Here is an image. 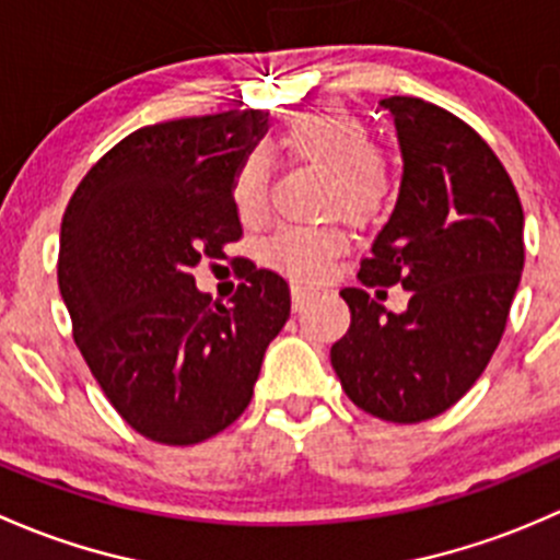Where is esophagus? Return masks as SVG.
<instances>
[{"instance_id":"esophagus-1","label":"esophagus","mask_w":560,"mask_h":560,"mask_svg":"<svg viewBox=\"0 0 560 560\" xmlns=\"http://www.w3.org/2000/svg\"><path fill=\"white\" fill-rule=\"evenodd\" d=\"M315 293H318V288H313V285H293V288H291L293 310H302L304 304H307L310 299L315 296Z\"/></svg>"}]
</instances>
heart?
<instances>
[{"label": "heart", "mask_w": 560, "mask_h": 560, "mask_svg": "<svg viewBox=\"0 0 560 560\" xmlns=\"http://www.w3.org/2000/svg\"><path fill=\"white\" fill-rule=\"evenodd\" d=\"M280 148L291 159L323 170V215H342L355 226H369L390 210L396 175L390 161L372 145L366 120L337 102L299 109L282 124ZM267 164L258 153L240 161L232 183L234 210L242 221H256L267 207ZM345 247L342 229L282 226L264 247V258L299 280L320 278L326 264Z\"/></svg>", "instance_id": "1"}]
</instances>
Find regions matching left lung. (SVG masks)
Returning a JSON list of instances; mask_svg holds the SVG:
<instances>
[{
    "mask_svg": "<svg viewBox=\"0 0 560 560\" xmlns=\"http://www.w3.org/2000/svg\"><path fill=\"white\" fill-rule=\"evenodd\" d=\"M380 105L394 115L405 175L359 280L401 284L410 304L396 316L363 288H342L350 328L331 366L355 407L420 423L453 407L499 348L526 256L523 207L469 124L415 96Z\"/></svg>",
    "mask_w": 560,
    "mask_h": 560,
    "instance_id": "8db88e82",
    "label": "left lung"
}]
</instances>
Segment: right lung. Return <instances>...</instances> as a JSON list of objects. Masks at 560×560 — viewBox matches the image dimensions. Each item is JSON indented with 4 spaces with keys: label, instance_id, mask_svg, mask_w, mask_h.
I'll use <instances>...</instances> for the list:
<instances>
[{
    "label": "right lung",
    "instance_id": "1",
    "mask_svg": "<svg viewBox=\"0 0 560 560\" xmlns=\"http://www.w3.org/2000/svg\"><path fill=\"white\" fill-rule=\"evenodd\" d=\"M267 118L229 109L142 126L91 166L61 218L59 291L74 345L120 418L161 445L232 425L291 315L288 282L247 258L226 307L191 275L242 237L234 172Z\"/></svg>",
    "mask_w": 560,
    "mask_h": 560
}]
</instances>
